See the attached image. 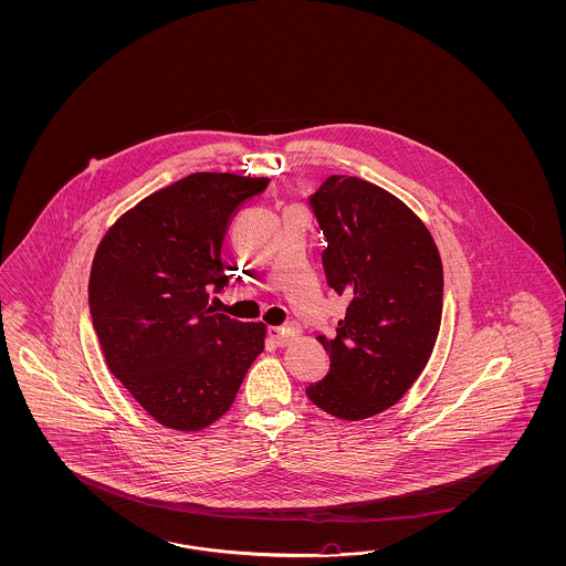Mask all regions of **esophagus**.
<instances>
[{
  "instance_id": "obj_1",
  "label": "esophagus",
  "mask_w": 566,
  "mask_h": 566,
  "mask_svg": "<svg viewBox=\"0 0 566 566\" xmlns=\"http://www.w3.org/2000/svg\"><path fill=\"white\" fill-rule=\"evenodd\" d=\"M268 336H270V340H272L275 346H286V344H291L292 340H294L296 332H294L292 327H270V329H268Z\"/></svg>"
}]
</instances>
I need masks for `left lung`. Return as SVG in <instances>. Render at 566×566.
Instances as JSON below:
<instances>
[{
	"mask_svg": "<svg viewBox=\"0 0 566 566\" xmlns=\"http://www.w3.org/2000/svg\"><path fill=\"white\" fill-rule=\"evenodd\" d=\"M308 206L327 240V286L348 307L336 338L319 336L329 371L307 396L359 421L392 407L423 371L442 322V261L411 209L367 180L334 174Z\"/></svg>",
	"mask_w": 566,
	"mask_h": 566,
	"instance_id": "8db88e82",
	"label": "left lung"
}]
</instances>
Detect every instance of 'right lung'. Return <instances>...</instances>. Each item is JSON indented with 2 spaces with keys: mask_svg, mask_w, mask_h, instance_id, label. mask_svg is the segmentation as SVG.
Listing matches in <instances>:
<instances>
[{
  "mask_svg": "<svg viewBox=\"0 0 566 566\" xmlns=\"http://www.w3.org/2000/svg\"><path fill=\"white\" fill-rule=\"evenodd\" d=\"M268 185L190 174L126 211L95 253L88 308L105 363L166 428L197 431L220 419L263 350V324L230 319L207 301L228 286V223Z\"/></svg>",
  "mask_w": 566,
  "mask_h": 566,
  "instance_id": "right-lung-1",
  "label": "right lung"
}]
</instances>
